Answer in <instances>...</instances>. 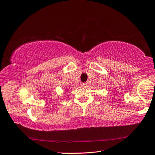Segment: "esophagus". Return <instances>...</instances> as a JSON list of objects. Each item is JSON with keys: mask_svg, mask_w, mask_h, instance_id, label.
<instances>
[{"mask_svg": "<svg viewBox=\"0 0 155 155\" xmlns=\"http://www.w3.org/2000/svg\"><path fill=\"white\" fill-rule=\"evenodd\" d=\"M87 85V84H86V83H83V84H81V86L82 87H86Z\"/></svg>", "mask_w": 155, "mask_h": 155, "instance_id": "1", "label": "esophagus"}]
</instances>
